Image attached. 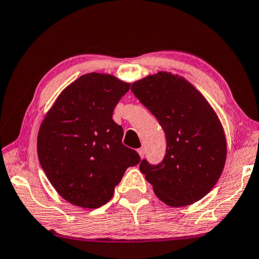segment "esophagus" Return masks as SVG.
I'll return each instance as SVG.
<instances>
[{
	"label": "esophagus",
	"mask_w": 259,
	"mask_h": 259,
	"mask_svg": "<svg viewBox=\"0 0 259 259\" xmlns=\"http://www.w3.org/2000/svg\"><path fill=\"white\" fill-rule=\"evenodd\" d=\"M137 152H138V154H140V157L143 159V158H144V156H145V150H144V148L138 149Z\"/></svg>",
	"instance_id": "34e87169"
}]
</instances>
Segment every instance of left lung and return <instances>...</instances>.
Returning a JSON list of instances; mask_svg holds the SVG:
<instances>
[{
    "label": "left lung",
    "mask_w": 259,
    "mask_h": 259,
    "mask_svg": "<svg viewBox=\"0 0 259 259\" xmlns=\"http://www.w3.org/2000/svg\"><path fill=\"white\" fill-rule=\"evenodd\" d=\"M131 91L166 136L163 161L150 165L143 159L140 165L154 194L169 207L201 200L218 183L227 158L225 130L215 110L191 82L172 73L135 81Z\"/></svg>",
    "instance_id": "left-lung-1"
}]
</instances>
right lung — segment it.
<instances>
[{
	"mask_svg": "<svg viewBox=\"0 0 259 259\" xmlns=\"http://www.w3.org/2000/svg\"><path fill=\"white\" fill-rule=\"evenodd\" d=\"M130 83L105 73H88L60 93L37 137L39 163L61 198L99 208L113 198L125 169L141 161L122 144L113 111Z\"/></svg>",
	"mask_w": 259,
	"mask_h": 259,
	"instance_id": "obj_1",
	"label": "right lung"
}]
</instances>
